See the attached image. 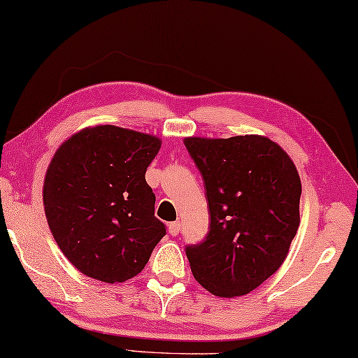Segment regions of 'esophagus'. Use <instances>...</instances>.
Returning a JSON list of instances; mask_svg holds the SVG:
<instances>
[{"mask_svg":"<svg viewBox=\"0 0 358 358\" xmlns=\"http://www.w3.org/2000/svg\"><path fill=\"white\" fill-rule=\"evenodd\" d=\"M179 232H180V222L179 221L169 224V234L176 236V235H179Z\"/></svg>","mask_w":358,"mask_h":358,"instance_id":"esophagus-1","label":"esophagus"}]
</instances>
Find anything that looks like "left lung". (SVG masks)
Returning a JSON list of instances; mask_svg holds the SVG:
<instances>
[{
	"instance_id": "8db88e82",
	"label": "left lung",
	"mask_w": 358,
	"mask_h": 358,
	"mask_svg": "<svg viewBox=\"0 0 358 358\" xmlns=\"http://www.w3.org/2000/svg\"><path fill=\"white\" fill-rule=\"evenodd\" d=\"M184 144L211 216L206 238L185 248L192 273L219 298L248 294L278 271L299 229L298 169L277 142L257 134Z\"/></svg>"
}]
</instances>
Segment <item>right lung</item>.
Wrapping results in <instances>:
<instances>
[{
	"instance_id": "1",
	"label": "right lung",
	"mask_w": 358,
	"mask_h": 358,
	"mask_svg": "<svg viewBox=\"0 0 358 358\" xmlns=\"http://www.w3.org/2000/svg\"><path fill=\"white\" fill-rule=\"evenodd\" d=\"M162 141L113 124L75 133L54 153L43 205L54 240L87 277L123 283L142 272L166 229L145 182Z\"/></svg>"
}]
</instances>
